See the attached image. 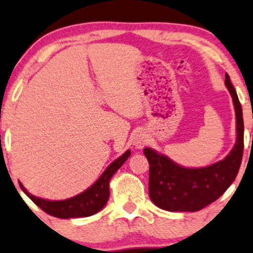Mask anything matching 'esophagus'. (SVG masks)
<instances>
[{
	"label": "esophagus",
	"instance_id": "1",
	"mask_svg": "<svg viewBox=\"0 0 253 253\" xmlns=\"http://www.w3.org/2000/svg\"><path fill=\"white\" fill-rule=\"evenodd\" d=\"M146 143H147V136L145 135V134L143 133L135 134V136H134V139H133V145L135 146L137 149L142 148Z\"/></svg>",
	"mask_w": 253,
	"mask_h": 253
}]
</instances>
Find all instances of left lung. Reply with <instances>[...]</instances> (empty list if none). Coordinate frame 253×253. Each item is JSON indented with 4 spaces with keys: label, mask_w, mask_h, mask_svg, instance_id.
Instances as JSON below:
<instances>
[{
    "label": "left lung",
    "mask_w": 253,
    "mask_h": 253,
    "mask_svg": "<svg viewBox=\"0 0 253 253\" xmlns=\"http://www.w3.org/2000/svg\"><path fill=\"white\" fill-rule=\"evenodd\" d=\"M225 85L235 105L237 141L224 160L204 168H184L155 150L143 149L149 164V197L161 209L198 211L222 196L237 176L244 150V121L237 92L228 73Z\"/></svg>",
    "instance_id": "8db88e82"
}]
</instances>
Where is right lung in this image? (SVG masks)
<instances>
[{"label": "right lung", "mask_w": 253, "mask_h": 253, "mask_svg": "<svg viewBox=\"0 0 253 253\" xmlns=\"http://www.w3.org/2000/svg\"><path fill=\"white\" fill-rule=\"evenodd\" d=\"M129 155L130 150H127L125 154L108 166L106 170L103 172V175L98 178V181L92 187H89L84 193L69 198V200H43V198L35 197L34 195L29 194L22 183H20V187L37 207H40L43 211L51 216L58 217V218H78V217L94 215V213L100 211L105 207V204L107 203L108 197H110L111 177L125 164V161L129 158Z\"/></svg>", "instance_id": "right-lung-1"}]
</instances>
